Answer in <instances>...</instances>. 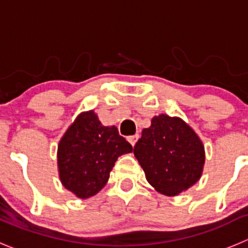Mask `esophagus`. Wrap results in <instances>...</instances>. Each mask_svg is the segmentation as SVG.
I'll return each mask as SVG.
<instances>
[{
	"instance_id": "esophagus-1",
	"label": "esophagus",
	"mask_w": 248,
	"mask_h": 248,
	"mask_svg": "<svg viewBox=\"0 0 248 248\" xmlns=\"http://www.w3.org/2000/svg\"><path fill=\"white\" fill-rule=\"evenodd\" d=\"M138 138H140V136H138V135H135V136H129V137L127 138V140H128V142L131 143V144L133 145V147H135V144H136V143H137Z\"/></svg>"
}]
</instances>
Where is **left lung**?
<instances>
[{"mask_svg":"<svg viewBox=\"0 0 248 248\" xmlns=\"http://www.w3.org/2000/svg\"><path fill=\"white\" fill-rule=\"evenodd\" d=\"M135 156L159 193L176 196L201 179L205 153L197 133L180 117L159 115L136 143Z\"/></svg>","mask_w":248,"mask_h":248,"instance_id":"8db88e82","label":"left lung"}]
</instances>
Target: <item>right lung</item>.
Wrapping results in <instances>:
<instances>
[{"instance_id": "right-lung-1", "label": "right lung", "mask_w": 248, "mask_h": 248, "mask_svg": "<svg viewBox=\"0 0 248 248\" xmlns=\"http://www.w3.org/2000/svg\"><path fill=\"white\" fill-rule=\"evenodd\" d=\"M133 150L115 126L105 127L94 111L78 115L57 149L60 180L78 198H89L108 182L115 161Z\"/></svg>"}]
</instances>
